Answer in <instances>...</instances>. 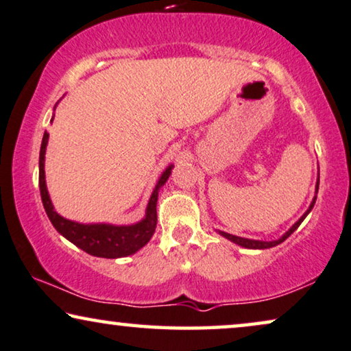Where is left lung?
Listing matches in <instances>:
<instances>
[{
    "instance_id": "obj_1",
    "label": "left lung",
    "mask_w": 351,
    "mask_h": 351,
    "mask_svg": "<svg viewBox=\"0 0 351 351\" xmlns=\"http://www.w3.org/2000/svg\"><path fill=\"white\" fill-rule=\"evenodd\" d=\"M317 188H319V180H317V183H316V193H317ZM315 202H316V197L313 199V202H311V205H310V208H308L306 212L302 215V218L298 219V221H297L295 224H293V226L291 228V230H289V231L286 232V234H284L282 237H279L278 241H269V242H266V241H254V239H245V237L232 236V234H228V232H223V231H219V234H221L223 237H226V239H230L231 242H234V244H237V245H241V247H245V249H269V247H274V245L281 244V242L286 241L287 237L291 236L292 232L295 231L298 226H300L303 219L306 218V215L311 212V208H313V207H315Z\"/></svg>"
}]
</instances>
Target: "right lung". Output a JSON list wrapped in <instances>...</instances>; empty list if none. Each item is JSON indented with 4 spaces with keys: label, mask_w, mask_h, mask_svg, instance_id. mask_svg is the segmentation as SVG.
Listing matches in <instances>:
<instances>
[{
    "label": "right lung",
    "mask_w": 351,
    "mask_h": 351,
    "mask_svg": "<svg viewBox=\"0 0 351 351\" xmlns=\"http://www.w3.org/2000/svg\"><path fill=\"white\" fill-rule=\"evenodd\" d=\"M53 121V120H51ZM49 133L45 132L43 141L40 149V194L43 200V207L48 215L49 221L60 232L65 239H69L72 244L80 247L86 254L101 256V258H120V256L133 255L134 252L143 249L144 245L151 241V237L157 226V197L158 189L167 183L168 176L171 175L170 165L157 181L156 189L149 199L146 217L136 224L130 226H114V224H82L77 221H70L67 218H62L56 212L53 204H51L48 189H46L45 181V152L46 144H48Z\"/></svg>",
    "instance_id": "1"
}]
</instances>
